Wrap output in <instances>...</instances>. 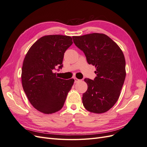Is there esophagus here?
Masks as SVG:
<instances>
[{"label": "esophagus", "mask_w": 147, "mask_h": 147, "mask_svg": "<svg viewBox=\"0 0 147 147\" xmlns=\"http://www.w3.org/2000/svg\"><path fill=\"white\" fill-rule=\"evenodd\" d=\"M74 80H75V83H77V82H78L80 81V80L78 79V78H74Z\"/></svg>", "instance_id": "obj_1"}]
</instances>
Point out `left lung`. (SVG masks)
<instances>
[{
    "label": "left lung",
    "mask_w": 147,
    "mask_h": 147,
    "mask_svg": "<svg viewBox=\"0 0 147 147\" xmlns=\"http://www.w3.org/2000/svg\"><path fill=\"white\" fill-rule=\"evenodd\" d=\"M83 51L89 64L96 67L97 77L85 78L87 91L82 102L88 111L95 113L107 112L118 100L126 77V61L117 44L104 34L92 33L72 37Z\"/></svg>",
    "instance_id": "8db88e82"
}]
</instances>
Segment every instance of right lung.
Listing matches in <instances>:
<instances>
[{
	"label": "right lung",
	"mask_w": 147,
	"mask_h": 147,
	"mask_svg": "<svg viewBox=\"0 0 147 147\" xmlns=\"http://www.w3.org/2000/svg\"><path fill=\"white\" fill-rule=\"evenodd\" d=\"M72 43L70 36L45 35L33 44L24 57L22 85L30 103L39 112L51 114L63 108L74 80L57 78L53 70L63 67L64 53Z\"/></svg>",
	"instance_id": "add662e5"
}]
</instances>
